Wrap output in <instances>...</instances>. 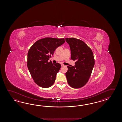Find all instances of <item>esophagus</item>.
Instances as JSON below:
<instances>
[{"label": "esophagus", "instance_id": "obj_1", "mask_svg": "<svg viewBox=\"0 0 122 122\" xmlns=\"http://www.w3.org/2000/svg\"><path fill=\"white\" fill-rule=\"evenodd\" d=\"M61 66H64V65H63V64H61Z\"/></svg>", "mask_w": 122, "mask_h": 122}]
</instances>
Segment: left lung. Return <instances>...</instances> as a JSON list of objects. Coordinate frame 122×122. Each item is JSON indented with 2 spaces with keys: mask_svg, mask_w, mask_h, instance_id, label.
<instances>
[{
  "mask_svg": "<svg viewBox=\"0 0 122 122\" xmlns=\"http://www.w3.org/2000/svg\"><path fill=\"white\" fill-rule=\"evenodd\" d=\"M70 46L71 59L76 61L75 66H67L65 73L67 82L73 88L83 87L88 81L95 65L93 54L86 43L75 38H65Z\"/></svg>",
  "mask_w": 122,
  "mask_h": 122,
  "instance_id": "8db88e82",
  "label": "left lung"
}]
</instances>
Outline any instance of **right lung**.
I'll return each mask as SVG.
<instances>
[{"label":"right lung","instance_id":"right-lung-1","mask_svg":"<svg viewBox=\"0 0 122 122\" xmlns=\"http://www.w3.org/2000/svg\"><path fill=\"white\" fill-rule=\"evenodd\" d=\"M64 38L46 37L36 41L29 50L27 65L34 81L47 88L54 84L61 65L48 60L55 49L65 43Z\"/></svg>","mask_w":122,"mask_h":122}]
</instances>
